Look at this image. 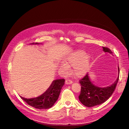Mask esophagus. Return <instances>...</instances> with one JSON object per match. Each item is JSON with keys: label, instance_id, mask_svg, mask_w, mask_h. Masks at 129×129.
Segmentation results:
<instances>
[{"label": "esophagus", "instance_id": "34e87169", "mask_svg": "<svg viewBox=\"0 0 129 129\" xmlns=\"http://www.w3.org/2000/svg\"><path fill=\"white\" fill-rule=\"evenodd\" d=\"M65 83L67 85L68 84H71L72 83V81H71L69 79H66L65 81Z\"/></svg>", "mask_w": 129, "mask_h": 129}]
</instances>
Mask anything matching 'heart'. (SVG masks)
Listing matches in <instances>:
<instances>
[{
  "instance_id": "b5f03b06",
  "label": "heart",
  "mask_w": 129,
  "mask_h": 129,
  "mask_svg": "<svg viewBox=\"0 0 129 129\" xmlns=\"http://www.w3.org/2000/svg\"><path fill=\"white\" fill-rule=\"evenodd\" d=\"M90 64V54L83 49H77L69 54L64 60L62 65L63 72L67 75L72 66L73 75L81 78L88 71Z\"/></svg>"
}]
</instances>
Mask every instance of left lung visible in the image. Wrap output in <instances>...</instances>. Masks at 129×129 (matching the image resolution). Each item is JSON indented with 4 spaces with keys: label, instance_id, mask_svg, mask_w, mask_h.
Wrapping results in <instances>:
<instances>
[{
    "label": "left lung",
    "instance_id": "obj_1",
    "mask_svg": "<svg viewBox=\"0 0 129 129\" xmlns=\"http://www.w3.org/2000/svg\"><path fill=\"white\" fill-rule=\"evenodd\" d=\"M105 52L112 54V52L109 48L103 47ZM118 76L116 81L110 86L101 87L92 82L87 73L85 76L80 80L81 90L79 99L81 103L87 107H91L101 105L112 95L116 88L119 79V68L118 66Z\"/></svg>",
    "mask_w": 129,
    "mask_h": 129
}]
</instances>
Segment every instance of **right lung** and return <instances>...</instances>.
Returning a JSON list of instances; mask_svg holds the SVG:
<instances>
[{"mask_svg":"<svg viewBox=\"0 0 129 129\" xmlns=\"http://www.w3.org/2000/svg\"><path fill=\"white\" fill-rule=\"evenodd\" d=\"M39 43H33L30 44H40ZM42 44V43H41ZM64 79H58L52 81V83L41 95L33 98H25L20 96L29 106L38 109H47L54 104L58 100L62 88L65 83Z\"/></svg>","mask_w":129,"mask_h":129,"instance_id":"right-lung-1","label":"right lung"}]
</instances>
